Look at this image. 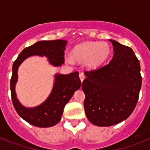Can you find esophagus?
<instances>
[{
	"instance_id": "34e87169",
	"label": "esophagus",
	"mask_w": 150,
	"mask_h": 150,
	"mask_svg": "<svg viewBox=\"0 0 150 150\" xmlns=\"http://www.w3.org/2000/svg\"><path fill=\"white\" fill-rule=\"evenodd\" d=\"M79 78H80V80H81V81L82 82V81L85 79V75H84V74H83V73H80Z\"/></svg>"
}]
</instances>
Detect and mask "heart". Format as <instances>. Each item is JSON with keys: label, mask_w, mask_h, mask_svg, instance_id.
Wrapping results in <instances>:
<instances>
[{"label": "heart", "mask_w": 150, "mask_h": 150, "mask_svg": "<svg viewBox=\"0 0 150 150\" xmlns=\"http://www.w3.org/2000/svg\"><path fill=\"white\" fill-rule=\"evenodd\" d=\"M110 47L106 43L85 42L79 44L72 50L74 59L79 61H87L92 68L102 64L109 57ZM69 63H72V58L68 57Z\"/></svg>", "instance_id": "obj_1"}]
</instances>
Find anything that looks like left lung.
I'll return each instance as SVG.
<instances>
[{
	"mask_svg": "<svg viewBox=\"0 0 150 150\" xmlns=\"http://www.w3.org/2000/svg\"><path fill=\"white\" fill-rule=\"evenodd\" d=\"M111 41L114 54L109 63L86 71L82 88L85 113L92 124L111 126L130 116L142 86L139 61L132 48Z\"/></svg>",
	"mask_w": 150,
	"mask_h": 150,
	"instance_id": "8db88e82",
	"label": "left lung"
}]
</instances>
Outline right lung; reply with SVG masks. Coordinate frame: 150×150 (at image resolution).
<instances>
[{
	"label": "right lung",
	"instance_id": "1",
	"mask_svg": "<svg viewBox=\"0 0 150 150\" xmlns=\"http://www.w3.org/2000/svg\"><path fill=\"white\" fill-rule=\"evenodd\" d=\"M67 41L62 40L39 41L33 45L25 48L12 66L11 79V96L13 106L22 118L28 123L40 128H47L55 125L61 121L64 108L73 93L81 86L79 72L75 71L68 75H56L52 93L45 102L38 107L26 108L20 104L15 91L17 82L18 68L25 59L32 55H43L54 66H60L64 61V50Z\"/></svg>",
	"mask_w": 150,
	"mask_h": 150
}]
</instances>
